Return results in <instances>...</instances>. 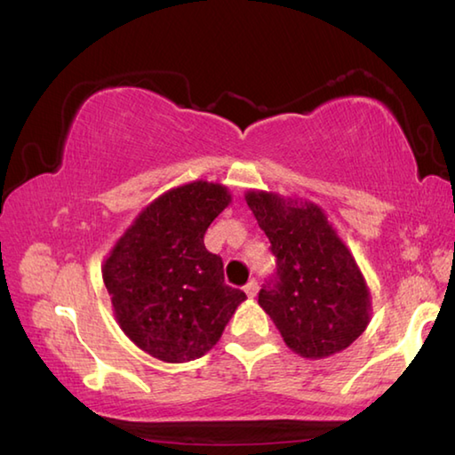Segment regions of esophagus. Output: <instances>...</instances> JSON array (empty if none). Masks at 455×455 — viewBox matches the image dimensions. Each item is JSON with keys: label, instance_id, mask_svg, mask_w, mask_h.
I'll return each mask as SVG.
<instances>
[{"label": "esophagus", "instance_id": "obj_1", "mask_svg": "<svg viewBox=\"0 0 455 455\" xmlns=\"http://www.w3.org/2000/svg\"><path fill=\"white\" fill-rule=\"evenodd\" d=\"M243 291L248 293L250 298H256V293H258V282L256 280H251V282H248V285H245L243 288Z\"/></svg>", "mask_w": 455, "mask_h": 455}]
</instances>
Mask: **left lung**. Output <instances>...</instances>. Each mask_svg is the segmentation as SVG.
<instances>
[{
  "mask_svg": "<svg viewBox=\"0 0 455 455\" xmlns=\"http://www.w3.org/2000/svg\"><path fill=\"white\" fill-rule=\"evenodd\" d=\"M245 202L277 259L259 307L293 354L322 360L344 352L368 328L371 291L338 229L309 199L248 189Z\"/></svg>",
  "mask_w": 455,
  "mask_h": 455,
  "instance_id": "left-lung-1",
  "label": "left lung"
}]
</instances>
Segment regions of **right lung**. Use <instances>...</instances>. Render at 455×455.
<instances>
[{
  "label": "right lung",
  "mask_w": 455,
  "mask_h": 455,
  "mask_svg": "<svg viewBox=\"0 0 455 455\" xmlns=\"http://www.w3.org/2000/svg\"><path fill=\"white\" fill-rule=\"evenodd\" d=\"M229 204L232 194L218 181L167 189L135 215L103 259L117 325L157 360L202 357L248 299L223 283L221 258L204 245L205 229Z\"/></svg>",
  "instance_id": "obj_1"
}]
</instances>
